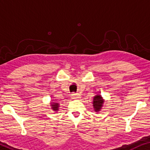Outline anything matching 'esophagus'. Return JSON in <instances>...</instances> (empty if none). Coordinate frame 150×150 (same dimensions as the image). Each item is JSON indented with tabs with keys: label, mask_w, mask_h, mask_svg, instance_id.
Returning a JSON list of instances; mask_svg holds the SVG:
<instances>
[{
	"label": "esophagus",
	"mask_w": 150,
	"mask_h": 150,
	"mask_svg": "<svg viewBox=\"0 0 150 150\" xmlns=\"http://www.w3.org/2000/svg\"><path fill=\"white\" fill-rule=\"evenodd\" d=\"M71 98H72L73 99H75V100H76V99H79L80 98H81V96H80L79 94H73L72 96H71Z\"/></svg>",
	"instance_id": "esophagus-1"
}]
</instances>
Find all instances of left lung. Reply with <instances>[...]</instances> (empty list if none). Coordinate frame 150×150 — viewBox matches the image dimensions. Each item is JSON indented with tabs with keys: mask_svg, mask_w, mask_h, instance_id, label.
I'll return each mask as SVG.
<instances>
[{
	"mask_svg": "<svg viewBox=\"0 0 150 150\" xmlns=\"http://www.w3.org/2000/svg\"><path fill=\"white\" fill-rule=\"evenodd\" d=\"M92 100H93L92 101V105H93L92 106H93L94 110L95 111V112L99 113L102 109L103 105H104L105 99L100 94H97L96 95L94 96Z\"/></svg>",
	"mask_w": 150,
	"mask_h": 150,
	"instance_id": "left-lung-1",
	"label": "left lung"
}]
</instances>
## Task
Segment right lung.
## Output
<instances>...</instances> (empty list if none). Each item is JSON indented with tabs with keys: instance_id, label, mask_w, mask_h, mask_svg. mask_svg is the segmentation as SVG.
I'll list each match as a JSON object with an SVG mask.
<instances>
[{
	"instance_id": "right-lung-1",
	"label": "right lung",
	"mask_w": 150,
	"mask_h": 150,
	"mask_svg": "<svg viewBox=\"0 0 150 150\" xmlns=\"http://www.w3.org/2000/svg\"><path fill=\"white\" fill-rule=\"evenodd\" d=\"M54 101H51V103H50V106H51V109L52 110H53L55 113H57L59 111L60 104H59L58 103L54 102Z\"/></svg>"
}]
</instances>
